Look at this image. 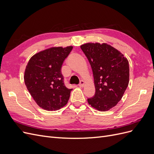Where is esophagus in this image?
Returning <instances> with one entry per match:
<instances>
[{
    "instance_id": "esophagus-1",
    "label": "esophagus",
    "mask_w": 154,
    "mask_h": 154,
    "mask_svg": "<svg viewBox=\"0 0 154 154\" xmlns=\"http://www.w3.org/2000/svg\"><path fill=\"white\" fill-rule=\"evenodd\" d=\"M84 84H85V82L83 80H81L80 83H79V86H80V87H83V85H84Z\"/></svg>"
}]
</instances>
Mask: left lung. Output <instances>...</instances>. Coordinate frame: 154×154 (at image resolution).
<instances>
[{
	"instance_id": "obj_1",
	"label": "left lung",
	"mask_w": 154,
	"mask_h": 154,
	"mask_svg": "<svg viewBox=\"0 0 154 154\" xmlns=\"http://www.w3.org/2000/svg\"><path fill=\"white\" fill-rule=\"evenodd\" d=\"M80 48L91 64L96 88L88 103L97 110H109L122 100L128 87V60L106 44L87 43Z\"/></svg>"
}]
</instances>
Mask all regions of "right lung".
Wrapping results in <instances>:
<instances>
[{
  "mask_svg": "<svg viewBox=\"0 0 154 154\" xmlns=\"http://www.w3.org/2000/svg\"><path fill=\"white\" fill-rule=\"evenodd\" d=\"M72 46L51 48L31 58L24 72L26 87L36 103L46 110H57L66 105L72 88L64 85L62 66Z\"/></svg>",
  "mask_w": 154,
  "mask_h": 154,
  "instance_id": "add662e5",
  "label": "right lung"
}]
</instances>
